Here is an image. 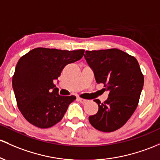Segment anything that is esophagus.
<instances>
[{
  "label": "esophagus",
  "instance_id": "1",
  "mask_svg": "<svg viewBox=\"0 0 160 160\" xmlns=\"http://www.w3.org/2000/svg\"><path fill=\"white\" fill-rule=\"evenodd\" d=\"M77 100H78L79 102H80L81 103H83V104H84V103H86V102H88V100H87V99H82V98H80V97L77 98Z\"/></svg>",
  "mask_w": 160,
  "mask_h": 160
}]
</instances>
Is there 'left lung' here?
Wrapping results in <instances>:
<instances>
[{
    "mask_svg": "<svg viewBox=\"0 0 160 160\" xmlns=\"http://www.w3.org/2000/svg\"><path fill=\"white\" fill-rule=\"evenodd\" d=\"M86 61L94 73L97 83L109 91L104 102L95 99L96 114L89 117L92 127L103 132L122 128L133 115L139 102L144 79L133 56L117 48L86 51Z\"/></svg>",
    "mask_w": 160,
    "mask_h": 160,
    "instance_id": "8db88e82",
    "label": "left lung"
}]
</instances>
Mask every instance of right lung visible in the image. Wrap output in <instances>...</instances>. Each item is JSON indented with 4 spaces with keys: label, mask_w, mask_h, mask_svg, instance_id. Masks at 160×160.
Returning <instances> with one entry per match:
<instances>
[{
    "label": "right lung",
    "mask_w": 160,
    "mask_h": 160,
    "mask_svg": "<svg viewBox=\"0 0 160 160\" xmlns=\"http://www.w3.org/2000/svg\"><path fill=\"white\" fill-rule=\"evenodd\" d=\"M83 54V49L36 48L20 58L12 85L17 106L30 124L48 128L62 119L76 96H60L53 81L67 64L79 61Z\"/></svg>",
    "instance_id": "right-lung-1"
}]
</instances>
